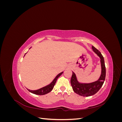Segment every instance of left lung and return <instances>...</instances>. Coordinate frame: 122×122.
I'll list each match as a JSON object with an SVG mask.
<instances>
[{
    "instance_id": "1",
    "label": "left lung",
    "mask_w": 122,
    "mask_h": 122,
    "mask_svg": "<svg viewBox=\"0 0 122 122\" xmlns=\"http://www.w3.org/2000/svg\"><path fill=\"white\" fill-rule=\"evenodd\" d=\"M92 49L101 60V74L99 79L96 81L90 83H80L77 81L75 74L73 72H72L71 79V84L74 92L77 94L83 97L91 96L97 93L104 83L106 76V68L104 57L101 52L93 46H92Z\"/></svg>"
}]
</instances>
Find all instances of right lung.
<instances>
[{
    "label": "right lung",
    "instance_id": "1",
    "mask_svg": "<svg viewBox=\"0 0 122 122\" xmlns=\"http://www.w3.org/2000/svg\"><path fill=\"white\" fill-rule=\"evenodd\" d=\"M62 73H63V72H61L60 74H58L56 76V77H55V78L53 79L52 82L46 86H44L41 88H40L39 90H35V91H32L28 89H27V90L32 94L38 95H44L47 94L53 90L54 85L56 82L57 78L62 74Z\"/></svg>",
    "mask_w": 122,
    "mask_h": 122
}]
</instances>
